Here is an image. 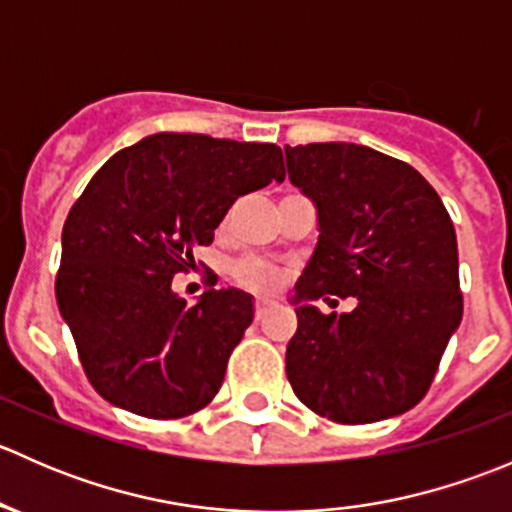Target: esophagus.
<instances>
[{
  "label": "esophagus",
  "mask_w": 512,
  "mask_h": 512,
  "mask_svg": "<svg viewBox=\"0 0 512 512\" xmlns=\"http://www.w3.org/2000/svg\"><path fill=\"white\" fill-rule=\"evenodd\" d=\"M267 304H270V302H267L265 297H257V299H255V317H257V319H260L262 314H265Z\"/></svg>",
  "instance_id": "obj_1"
}]
</instances>
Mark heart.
<instances>
[{
  "instance_id": "obj_1",
  "label": "heart",
  "mask_w": 512,
  "mask_h": 512,
  "mask_svg": "<svg viewBox=\"0 0 512 512\" xmlns=\"http://www.w3.org/2000/svg\"><path fill=\"white\" fill-rule=\"evenodd\" d=\"M232 275L240 285L250 289H272L280 282V270L275 265L265 260H257V257H247V260H240L235 267H232Z\"/></svg>"
}]
</instances>
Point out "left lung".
<instances>
[{
	"instance_id": "left-lung-1",
	"label": "left lung",
	"mask_w": 512,
	"mask_h": 512,
	"mask_svg": "<svg viewBox=\"0 0 512 512\" xmlns=\"http://www.w3.org/2000/svg\"><path fill=\"white\" fill-rule=\"evenodd\" d=\"M292 185L317 210V245L292 292L287 379L337 423L414 409L463 317L458 242L428 180L356 143L285 146ZM354 296L352 313L313 307Z\"/></svg>"
}]
</instances>
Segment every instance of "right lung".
Segmentation results:
<instances>
[{"instance_id": "add662e5", "label": "right lung", "mask_w": 512, "mask_h": 512, "mask_svg": "<svg viewBox=\"0 0 512 512\" xmlns=\"http://www.w3.org/2000/svg\"><path fill=\"white\" fill-rule=\"evenodd\" d=\"M285 180L275 143L153 133L108 158L61 232L56 302L91 386L118 409L180 418L213 401L255 317L252 294L188 304L173 275L240 195Z\"/></svg>"}]
</instances>
